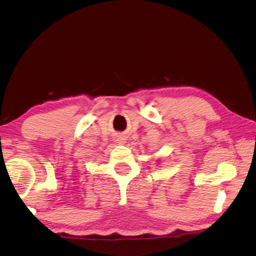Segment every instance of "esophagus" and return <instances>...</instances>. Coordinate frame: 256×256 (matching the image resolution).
<instances>
[{"instance_id": "esophagus-1", "label": "esophagus", "mask_w": 256, "mask_h": 256, "mask_svg": "<svg viewBox=\"0 0 256 256\" xmlns=\"http://www.w3.org/2000/svg\"><path fill=\"white\" fill-rule=\"evenodd\" d=\"M118 141H120V144H124V142H125V141H124V138H122V140H118Z\"/></svg>"}]
</instances>
